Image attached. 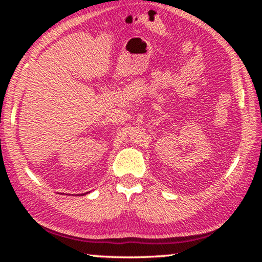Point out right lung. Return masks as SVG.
I'll use <instances>...</instances> for the list:
<instances>
[{"mask_svg":"<svg viewBox=\"0 0 262 262\" xmlns=\"http://www.w3.org/2000/svg\"><path fill=\"white\" fill-rule=\"evenodd\" d=\"M84 194H86V193H84ZM84 194H83V195H84Z\"/></svg>","mask_w":262,"mask_h":262,"instance_id":"right-lung-1","label":"right lung"}]
</instances>
